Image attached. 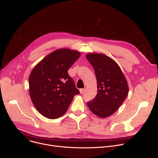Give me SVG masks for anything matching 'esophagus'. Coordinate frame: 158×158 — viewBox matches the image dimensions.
Here are the masks:
<instances>
[{
  "label": "esophagus",
  "instance_id": "1",
  "mask_svg": "<svg viewBox=\"0 0 158 158\" xmlns=\"http://www.w3.org/2000/svg\"><path fill=\"white\" fill-rule=\"evenodd\" d=\"M79 91H80V94H83L84 92H85V89H83V88L80 89Z\"/></svg>",
  "mask_w": 158,
  "mask_h": 158
}]
</instances>
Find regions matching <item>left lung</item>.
<instances>
[{"mask_svg":"<svg viewBox=\"0 0 158 158\" xmlns=\"http://www.w3.org/2000/svg\"><path fill=\"white\" fill-rule=\"evenodd\" d=\"M95 70L97 94L87 102L89 109L97 117L106 118L117 111L125 101L129 87L118 64L102 54L90 53L86 56Z\"/></svg>","mask_w":158,"mask_h":158,"instance_id":"8db88e82","label":"left lung"}]
</instances>
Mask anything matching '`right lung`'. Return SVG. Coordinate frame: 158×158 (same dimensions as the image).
Listing matches in <instances>:
<instances>
[{
	"label": "right lung",
	"instance_id": "1",
	"mask_svg": "<svg viewBox=\"0 0 158 158\" xmlns=\"http://www.w3.org/2000/svg\"><path fill=\"white\" fill-rule=\"evenodd\" d=\"M81 53L68 48L47 55L32 69L29 78V94L38 112L50 119L67 111L74 95L79 94L68 70Z\"/></svg>",
	"mask_w": 158,
	"mask_h": 158
}]
</instances>
